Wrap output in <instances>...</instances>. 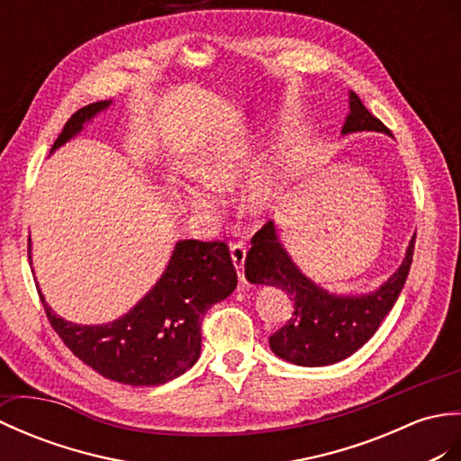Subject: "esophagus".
<instances>
[{"label": "esophagus", "mask_w": 461, "mask_h": 461, "mask_svg": "<svg viewBox=\"0 0 461 461\" xmlns=\"http://www.w3.org/2000/svg\"><path fill=\"white\" fill-rule=\"evenodd\" d=\"M230 258L234 262V268L239 272V280L244 282V260H247V247L242 242H232L230 244Z\"/></svg>", "instance_id": "1"}]
</instances>
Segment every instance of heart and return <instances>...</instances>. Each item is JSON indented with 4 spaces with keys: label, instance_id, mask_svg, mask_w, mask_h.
I'll return each mask as SVG.
<instances>
[{
    "label": "heart",
    "instance_id": "heart-1",
    "mask_svg": "<svg viewBox=\"0 0 461 461\" xmlns=\"http://www.w3.org/2000/svg\"><path fill=\"white\" fill-rule=\"evenodd\" d=\"M262 149L258 140L224 141L204 149L195 163V177L204 187L214 193H227L244 185L260 166ZM276 193V176L266 173L250 189V204L257 211L270 207ZM183 203L193 212H211L217 201L201 187H187L183 191Z\"/></svg>",
    "mask_w": 461,
    "mask_h": 461
}]
</instances>
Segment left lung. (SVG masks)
<instances>
[{
    "label": "left lung",
    "instance_id": "1",
    "mask_svg": "<svg viewBox=\"0 0 461 461\" xmlns=\"http://www.w3.org/2000/svg\"><path fill=\"white\" fill-rule=\"evenodd\" d=\"M365 130L391 134L383 122L365 108L361 98L351 92L349 116L343 124V134ZM414 240L416 234L408 244L401 268L376 292L335 295L305 278L284 250L274 222H266L252 237L244 274L252 284L278 285L294 300V313L288 323L270 337V349L280 359L302 366L339 363L361 349L375 335L386 313L393 310L404 288L412 264Z\"/></svg>",
    "mask_w": 461,
    "mask_h": 461
}]
</instances>
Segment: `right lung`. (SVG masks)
<instances>
[{"mask_svg": "<svg viewBox=\"0 0 461 461\" xmlns=\"http://www.w3.org/2000/svg\"><path fill=\"white\" fill-rule=\"evenodd\" d=\"M112 100L92 102L68 118L50 151L77 136ZM31 264V239L27 244ZM237 288V270L221 240H179L159 282L126 315L104 325H77L50 312L49 323L80 361L131 386H158L191 369L201 355V323L212 303Z\"/></svg>", "mask_w": 461, "mask_h": 461, "instance_id": "1", "label": "right lung"}]
</instances>
